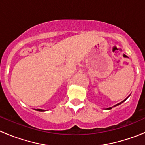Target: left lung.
I'll use <instances>...</instances> for the list:
<instances>
[{
	"label": "left lung",
	"instance_id": "left-lung-1",
	"mask_svg": "<svg viewBox=\"0 0 145 145\" xmlns=\"http://www.w3.org/2000/svg\"><path fill=\"white\" fill-rule=\"evenodd\" d=\"M130 95H128V96L127 97V98H126V99H124V100H123V101H121V102H120V103H118V104H116V105H114V106H113V107H116V106H117V105H120V104H121V103H123V102H124V101H126V99H127V98H128V97H129V96H130ZM112 107H108V108H107V109H106V110H111V109H112Z\"/></svg>",
	"mask_w": 145,
	"mask_h": 145
}]
</instances>
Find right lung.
I'll return each instance as SVG.
<instances>
[{
	"label": "right lung",
	"instance_id": "right-lung-1",
	"mask_svg": "<svg viewBox=\"0 0 145 145\" xmlns=\"http://www.w3.org/2000/svg\"><path fill=\"white\" fill-rule=\"evenodd\" d=\"M35 110H37V111H40V112H44L45 111L44 110H41V109H35Z\"/></svg>",
	"mask_w": 145,
	"mask_h": 145
}]
</instances>
